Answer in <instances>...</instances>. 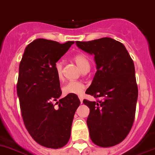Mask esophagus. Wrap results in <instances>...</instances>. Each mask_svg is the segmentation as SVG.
<instances>
[{
    "label": "esophagus",
    "mask_w": 155,
    "mask_h": 155,
    "mask_svg": "<svg viewBox=\"0 0 155 155\" xmlns=\"http://www.w3.org/2000/svg\"><path fill=\"white\" fill-rule=\"evenodd\" d=\"M79 98H80V102H83V97H82V96H79Z\"/></svg>",
    "instance_id": "34e87169"
}]
</instances>
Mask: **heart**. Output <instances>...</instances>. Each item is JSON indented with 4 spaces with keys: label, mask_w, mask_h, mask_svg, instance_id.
Segmentation results:
<instances>
[{
    "label": "heart",
    "mask_w": 155,
    "mask_h": 155,
    "mask_svg": "<svg viewBox=\"0 0 155 155\" xmlns=\"http://www.w3.org/2000/svg\"><path fill=\"white\" fill-rule=\"evenodd\" d=\"M73 60L76 63L79 68L82 70V71H84L86 70L90 69V61L88 58L84 53H77L73 57ZM56 74L58 76V79L59 80H61L63 79V75H62V68H63V63L61 61H57L54 65ZM84 90H85V86L81 82L78 81H71L68 82V84L62 87V92L64 95H69V94H75V95H81L84 94Z\"/></svg>",
    "instance_id": "obj_1"
}]
</instances>
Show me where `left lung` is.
I'll use <instances>...</instances> for the list:
<instances>
[{"label":"left lung","instance_id":"obj_1","mask_svg":"<svg viewBox=\"0 0 155 155\" xmlns=\"http://www.w3.org/2000/svg\"><path fill=\"white\" fill-rule=\"evenodd\" d=\"M75 43L94 56L97 68L86 93L100 100L83 102L90 108V137L102 147L115 146L128 136L135 119L138 87L133 61L124 45L110 38Z\"/></svg>","mask_w":155,"mask_h":155}]
</instances>
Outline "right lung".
<instances>
[{
	"label": "right lung",
	"mask_w": 155,
	"mask_h": 155,
	"mask_svg": "<svg viewBox=\"0 0 155 155\" xmlns=\"http://www.w3.org/2000/svg\"><path fill=\"white\" fill-rule=\"evenodd\" d=\"M73 43L38 38L26 47L19 64L16 88L22 117L31 137L45 147L58 149L67 144L80 104L75 94L53 104L62 93L54 65Z\"/></svg>",
	"instance_id": "add662e5"
}]
</instances>
